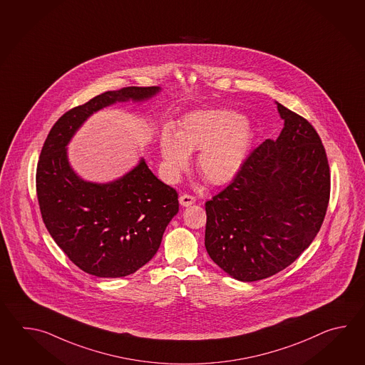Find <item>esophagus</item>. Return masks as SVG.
<instances>
[{
	"label": "esophagus",
	"mask_w": 365,
	"mask_h": 365,
	"mask_svg": "<svg viewBox=\"0 0 365 365\" xmlns=\"http://www.w3.org/2000/svg\"><path fill=\"white\" fill-rule=\"evenodd\" d=\"M179 202L181 206L187 207V206H190V205L195 203V198L192 197V195H189V194H184V195H180Z\"/></svg>",
	"instance_id": "1"
}]
</instances>
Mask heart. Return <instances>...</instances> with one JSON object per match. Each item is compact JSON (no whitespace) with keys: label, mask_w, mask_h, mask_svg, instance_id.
<instances>
[{"label":"heart","mask_w":365,"mask_h":365,"mask_svg":"<svg viewBox=\"0 0 365 365\" xmlns=\"http://www.w3.org/2000/svg\"><path fill=\"white\" fill-rule=\"evenodd\" d=\"M255 129L231 109H200L186 113L176 133L164 129L159 140L163 175L176 182L189 165V154L200 150L197 168L212 185L235 179L248 160Z\"/></svg>","instance_id":"b5f03b06"}]
</instances>
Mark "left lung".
Masks as SVG:
<instances>
[{"label":"left lung","instance_id":"obj_1","mask_svg":"<svg viewBox=\"0 0 365 365\" xmlns=\"http://www.w3.org/2000/svg\"><path fill=\"white\" fill-rule=\"evenodd\" d=\"M284 126L206 202L205 247L233 279L256 282L292 264L314 240L330 197L325 148L312 125L275 101Z\"/></svg>","mask_w":365,"mask_h":365}]
</instances>
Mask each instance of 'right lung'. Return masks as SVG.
<instances>
[{"mask_svg":"<svg viewBox=\"0 0 365 365\" xmlns=\"http://www.w3.org/2000/svg\"><path fill=\"white\" fill-rule=\"evenodd\" d=\"M160 91L125 87L98 95L62 115L41 148L36 170L41 217L56 244L87 274L120 278L148 264L179 212V200L143 158L113 181L82 179L70 164L68 145L93 113L116 103H143Z\"/></svg>","mask_w":365,"mask_h":365,"instance_id":"obj_1","label":"right lung"}]
</instances>
